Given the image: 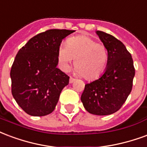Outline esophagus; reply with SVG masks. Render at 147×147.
Instances as JSON below:
<instances>
[{"instance_id":"34e87169","label":"esophagus","mask_w":147,"mask_h":147,"mask_svg":"<svg viewBox=\"0 0 147 147\" xmlns=\"http://www.w3.org/2000/svg\"><path fill=\"white\" fill-rule=\"evenodd\" d=\"M74 81H75V78H72V77H70V78H69V83H70V84L73 83Z\"/></svg>"}]
</instances>
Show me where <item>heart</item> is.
Here are the masks:
<instances>
[{"instance_id":"obj_1","label":"heart","mask_w":147,"mask_h":147,"mask_svg":"<svg viewBox=\"0 0 147 147\" xmlns=\"http://www.w3.org/2000/svg\"><path fill=\"white\" fill-rule=\"evenodd\" d=\"M59 60L64 69L75 59L77 72L88 81L99 78L107 63V50L103 44L96 43L86 35H79L67 40L66 46H61L58 52Z\"/></svg>"}]
</instances>
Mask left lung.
<instances>
[{
  "label": "left lung",
  "instance_id": "8db88e82",
  "mask_svg": "<svg viewBox=\"0 0 147 147\" xmlns=\"http://www.w3.org/2000/svg\"><path fill=\"white\" fill-rule=\"evenodd\" d=\"M96 34L107 50V66L98 79L85 84L81 99L88 113L103 116L115 113L125 103L136 72L131 55L121 41L102 31Z\"/></svg>",
  "mask_w": 147,
  "mask_h": 147
}]
</instances>
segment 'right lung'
Listing matches in <instances>:
<instances>
[{
	"mask_svg": "<svg viewBox=\"0 0 147 147\" xmlns=\"http://www.w3.org/2000/svg\"><path fill=\"white\" fill-rule=\"evenodd\" d=\"M74 30H49L37 34L19 49L11 69V93L29 115L41 117L55 108L69 77L58 69L61 42Z\"/></svg>",
	"mask_w": 147,
	"mask_h": 147,
	"instance_id": "obj_1",
	"label": "right lung"
}]
</instances>
